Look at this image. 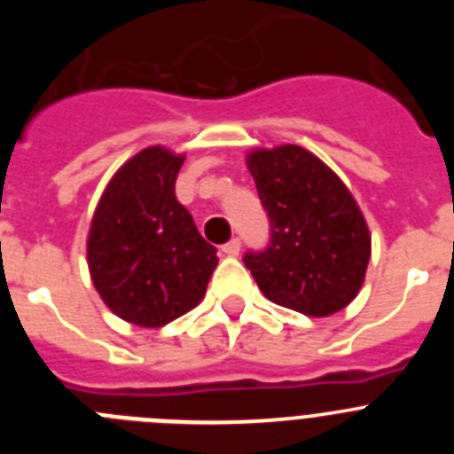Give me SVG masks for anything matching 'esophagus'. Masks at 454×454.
<instances>
[{
	"mask_svg": "<svg viewBox=\"0 0 454 454\" xmlns=\"http://www.w3.org/2000/svg\"><path fill=\"white\" fill-rule=\"evenodd\" d=\"M223 252L227 256H236L240 252V240L239 239H231V240H227V243H224L223 246Z\"/></svg>",
	"mask_w": 454,
	"mask_h": 454,
	"instance_id": "esophagus-1",
	"label": "esophagus"
}]
</instances>
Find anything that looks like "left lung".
<instances>
[{"mask_svg": "<svg viewBox=\"0 0 454 454\" xmlns=\"http://www.w3.org/2000/svg\"><path fill=\"white\" fill-rule=\"evenodd\" d=\"M270 243L243 256L270 302L330 316L356 298L371 259V234L348 186L300 145L247 154Z\"/></svg>", "mask_w": 454, "mask_h": 454, "instance_id": "1", "label": "left lung"}]
</instances>
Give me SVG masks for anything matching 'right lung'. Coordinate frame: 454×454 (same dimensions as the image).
<instances>
[{
    "instance_id": "add662e5",
    "label": "right lung",
    "mask_w": 454,
    "mask_h": 454,
    "mask_svg": "<svg viewBox=\"0 0 454 454\" xmlns=\"http://www.w3.org/2000/svg\"><path fill=\"white\" fill-rule=\"evenodd\" d=\"M182 163L184 154L145 147L115 172L92 215V284L115 316L138 327H161L198 307L218 266L215 247L175 198Z\"/></svg>"
}]
</instances>
